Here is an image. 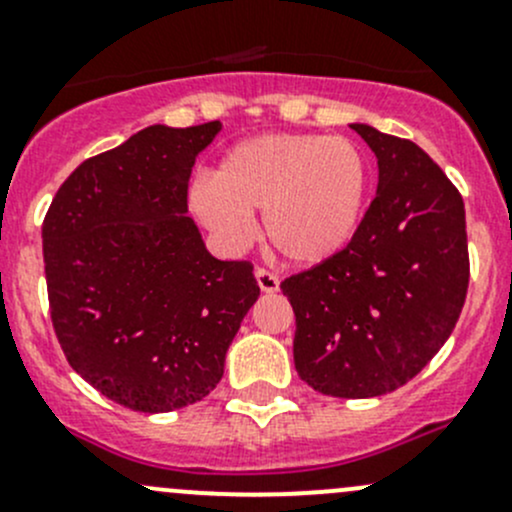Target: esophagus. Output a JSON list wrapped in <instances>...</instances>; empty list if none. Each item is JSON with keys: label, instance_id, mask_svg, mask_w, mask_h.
<instances>
[{"label": "esophagus", "instance_id": "esophagus-1", "mask_svg": "<svg viewBox=\"0 0 512 512\" xmlns=\"http://www.w3.org/2000/svg\"><path fill=\"white\" fill-rule=\"evenodd\" d=\"M255 277H257V285H260L262 292L272 294L280 289V277H277L272 270H267V267H257Z\"/></svg>", "mask_w": 512, "mask_h": 512}]
</instances>
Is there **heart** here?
I'll list each match as a JSON object with an SVG mask.
<instances>
[{"mask_svg": "<svg viewBox=\"0 0 512 512\" xmlns=\"http://www.w3.org/2000/svg\"><path fill=\"white\" fill-rule=\"evenodd\" d=\"M369 158L359 143L322 133H260L227 148L213 178L190 188V208L215 237L242 247L247 213L282 257L319 265L352 242L369 195Z\"/></svg>", "mask_w": 512, "mask_h": 512, "instance_id": "heart-1", "label": "heart"}]
</instances>
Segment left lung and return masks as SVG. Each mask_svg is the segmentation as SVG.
Returning <instances> with one entry per match:
<instances>
[{
  "mask_svg": "<svg viewBox=\"0 0 512 512\" xmlns=\"http://www.w3.org/2000/svg\"><path fill=\"white\" fill-rule=\"evenodd\" d=\"M352 128L379 163V188L352 242L282 292L297 319L294 369L339 399L389 394L446 344L471 277L466 208L414 141Z\"/></svg>",
  "mask_w": 512,
  "mask_h": 512,
  "instance_id": "left-lung-1",
  "label": "left lung"
}]
</instances>
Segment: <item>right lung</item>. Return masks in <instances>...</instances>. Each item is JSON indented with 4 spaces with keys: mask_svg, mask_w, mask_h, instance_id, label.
<instances>
[{
    "mask_svg": "<svg viewBox=\"0 0 512 512\" xmlns=\"http://www.w3.org/2000/svg\"><path fill=\"white\" fill-rule=\"evenodd\" d=\"M220 128H143L84 160L44 218L56 339L76 374L126 409L205 399L260 297L252 262L210 255L188 218L190 170Z\"/></svg>",
    "mask_w": 512,
    "mask_h": 512,
    "instance_id": "1",
    "label": "right lung"
}]
</instances>
